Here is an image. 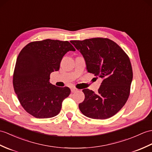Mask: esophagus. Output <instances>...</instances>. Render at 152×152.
<instances>
[{
    "label": "esophagus",
    "mask_w": 152,
    "mask_h": 152,
    "mask_svg": "<svg viewBox=\"0 0 152 152\" xmlns=\"http://www.w3.org/2000/svg\"><path fill=\"white\" fill-rule=\"evenodd\" d=\"M77 91V89H76V88H75V87L71 88V92L72 93H75V92H76V91Z\"/></svg>",
    "instance_id": "34e87169"
}]
</instances>
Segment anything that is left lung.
Returning <instances> with one entry per match:
<instances>
[{"label": "left lung", "mask_w": 152, "mask_h": 152, "mask_svg": "<svg viewBox=\"0 0 152 152\" xmlns=\"http://www.w3.org/2000/svg\"><path fill=\"white\" fill-rule=\"evenodd\" d=\"M86 60L87 72L103 80L98 93L85 89L80 111L89 118L107 119L121 110L128 100L133 70L129 56L115 42L95 37L70 41Z\"/></svg>", "instance_id": "left-lung-1"}]
</instances>
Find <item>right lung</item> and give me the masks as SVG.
Here are the masks:
<instances>
[{
    "instance_id": "1",
    "label": "right lung",
    "mask_w": 152,
    "mask_h": 152,
    "mask_svg": "<svg viewBox=\"0 0 152 152\" xmlns=\"http://www.w3.org/2000/svg\"><path fill=\"white\" fill-rule=\"evenodd\" d=\"M75 50L67 41L50 39L31 42L21 50L14 69L13 86L20 105L30 115L47 118L59 114L70 89L52 85L50 75L59 70L66 52Z\"/></svg>"
}]
</instances>
